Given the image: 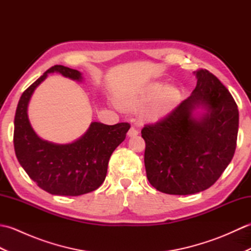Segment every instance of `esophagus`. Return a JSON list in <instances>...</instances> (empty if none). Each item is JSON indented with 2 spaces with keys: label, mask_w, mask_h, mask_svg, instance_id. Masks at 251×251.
Listing matches in <instances>:
<instances>
[{
  "label": "esophagus",
  "mask_w": 251,
  "mask_h": 251,
  "mask_svg": "<svg viewBox=\"0 0 251 251\" xmlns=\"http://www.w3.org/2000/svg\"><path fill=\"white\" fill-rule=\"evenodd\" d=\"M138 134H139V131H138L135 127H130L128 132H127V135H128L129 137H136Z\"/></svg>",
  "instance_id": "34e87169"
}]
</instances>
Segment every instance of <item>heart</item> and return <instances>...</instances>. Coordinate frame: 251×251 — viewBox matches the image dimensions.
Segmentation results:
<instances>
[{"mask_svg": "<svg viewBox=\"0 0 251 251\" xmlns=\"http://www.w3.org/2000/svg\"><path fill=\"white\" fill-rule=\"evenodd\" d=\"M179 90L161 82L150 83L134 93L122 96L119 105L122 109L136 111L147 104L143 117L148 121H157L172 112L180 102Z\"/></svg>", "mask_w": 251, "mask_h": 251, "instance_id": "1", "label": "heart"}]
</instances>
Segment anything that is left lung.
Here are the masks:
<instances>
[{"label": "left lung", "mask_w": 251, "mask_h": 251, "mask_svg": "<svg viewBox=\"0 0 251 251\" xmlns=\"http://www.w3.org/2000/svg\"><path fill=\"white\" fill-rule=\"evenodd\" d=\"M194 74L197 84L190 97L141 130L148 180L166 194L189 195L210 188L236 149L235 100L209 71L201 69ZM197 108L204 112L196 115Z\"/></svg>", "instance_id": "8db88e82"}]
</instances>
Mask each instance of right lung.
Wrapping results in <instances>:
<instances>
[{
  "instance_id": "obj_1",
  "label": "right lung",
  "mask_w": 251,
  "mask_h": 251,
  "mask_svg": "<svg viewBox=\"0 0 251 251\" xmlns=\"http://www.w3.org/2000/svg\"><path fill=\"white\" fill-rule=\"evenodd\" d=\"M54 72L73 81L83 79L77 70L54 66L25 90L15 115V153L21 167L41 189L52 195L78 196L102 184L112 153L125 140L130 125L93 122L87 131L72 143L58 145L42 139L30 124L28 105L35 88Z\"/></svg>"
}]
</instances>
